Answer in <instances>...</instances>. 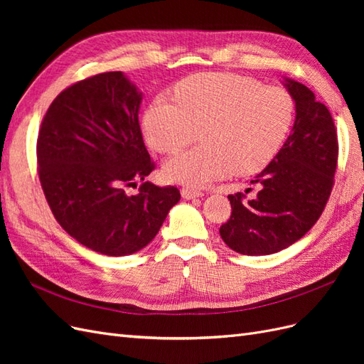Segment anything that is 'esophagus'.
Instances as JSON below:
<instances>
[{"instance_id": "obj_1", "label": "esophagus", "mask_w": 364, "mask_h": 364, "mask_svg": "<svg viewBox=\"0 0 364 364\" xmlns=\"http://www.w3.org/2000/svg\"><path fill=\"white\" fill-rule=\"evenodd\" d=\"M181 193H182V197H183V199H186V200L196 199V197H200V196H202V191H199V190H194V188H190V186H183V188L181 190Z\"/></svg>"}]
</instances>
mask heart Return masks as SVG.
<instances>
[{"label":"heart","instance_id":"obj_1","mask_svg":"<svg viewBox=\"0 0 364 364\" xmlns=\"http://www.w3.org/2000/svg\"><path fill=\"white\" fill-rule=\"evenodd\" d=\"M174 97H158L144 114V134L153 150L173 153L199 130L200 144L164 165L167 179L203 186L229 173H258L277 156L294 118V100L279 86L249 77L205 73L186 77Z\"/></svg>","mask_w":364,"mask_h":364}]
</instances>
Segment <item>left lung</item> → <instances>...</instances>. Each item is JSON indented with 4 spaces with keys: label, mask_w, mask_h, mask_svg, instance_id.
<instances>
[{
    "label": "left lung",
    "mask_w": 364,
    "mask_h": 364,
    "mask_svg": "<svg viewBox=\"0 0 364 364\" xmlns=\"http://www.w3.org/2000/svg\"><path fill=\"white\" fill-rule=\"evenodd\" d=\"M296 103L290 136L250 181L255 199L229 194L232 213L220 226L225 243L243 255H270L302 238L322 215L334 186L338 139L331 112L302 83L287 80Z\"/></svg>",
    "instance_id": "left-lung-1"
}]
</instances>
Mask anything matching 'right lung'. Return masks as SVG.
<instances>
[{"label": "right lung", "instance_id": "right-lung-1", "mask_svg": "<svg viewBox=\"0 0 364 364\" xmlns=\"http://www.w3.org/2000/svg\"><path fill=\"white\" fill-rule=\"evenodd\" d=\"M141 98L121 71L95 74L54 98L39 127L38 174L54 218L109 257L146 247L181 199L176 186L144 181L156 165L141 135Z\"/></svg>", "mask_w": 364, "mask_h": 364}]
</instances>
